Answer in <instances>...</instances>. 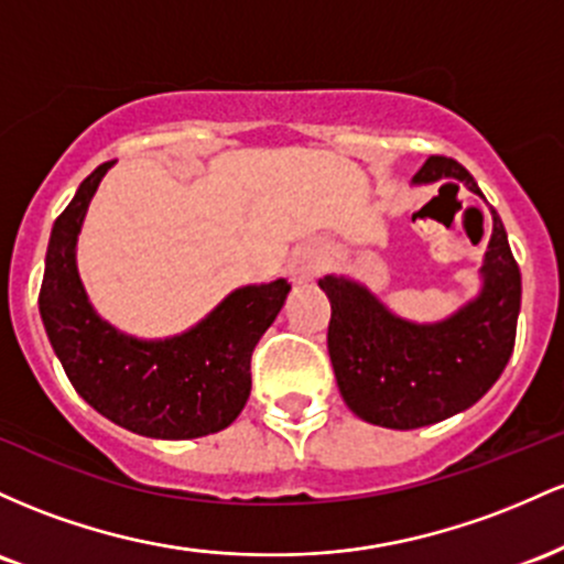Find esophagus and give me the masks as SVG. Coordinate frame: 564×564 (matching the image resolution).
I'll return each mask as SVG.
<instances>
[{
    "mask_svg": "<svg viewBox=\"0 0 564 564\" xmlns=\"http://www.w3.org/2000/svg\"><path fill=\"white\" fill-rule=\"evenodd\" d=\"M330 263V250H327L325 242L319 239H312V242H303L293 250L288 263V274L293 282H312Z\"/></svg>",
    "mask_w": 564,
    "mask_h": 564,
    "instance_id": "1",
    "label": "esophagus"
}]
</instances>
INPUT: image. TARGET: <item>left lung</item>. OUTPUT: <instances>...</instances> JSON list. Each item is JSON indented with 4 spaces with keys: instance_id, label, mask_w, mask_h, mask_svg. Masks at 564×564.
Returning a JSON list of instances; mask_svg holds the SVG:
<instances>
[{
    "instance_id": "left-lung-1",
    "label": "left lung",
    "mask_w": 564,
    "mask_h": 564,
    "mask_svg": "<svg viewBox=\"0 0 564 564\" xmlns=\"http://www.w3.org/2000/svg\"><path fill=\"white\" fill-rule=\"evenodd\" d=\"M436 181H447L445 186L464 183L482 197L469 170L447 156H429L413 175V183ZM490 213L482 293L434 325L400 319L370 290L346 276L319 280L333 312L327 351L335 381L344 402L362 421L402 432L440 423L482 400L501 378L514 351L522 276L501 218Z\"/></svg>"
}]
</instances>
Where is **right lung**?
Returning a JSON list of instances; mask_svg holds the SVG:
<instances>
[{"label":"right lung","instance_id":"1","mask_svg":"<svg viewBox=\"0 0 564 564\" xmlns=\"http://www.w3.org/2000/svg\"><path fill=\"white\" fill-rule=\"evenodd\" d=\"M113 162L79 183L50 234L40 314L77 394L141 436L194 440L226 429L250 397L252 349L280 314L288 280L239 288L197 327L138 340L100 319L77 271V237L95 188Z\"/></svg>","mask_w":564,"mask_h":564}]
</instances>
